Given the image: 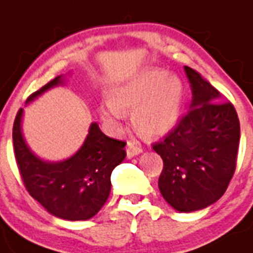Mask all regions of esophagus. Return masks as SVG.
<instances>
[{
  "instance_id": "34e87169",
  "label": "esophagus",
  "mask_w": 253,
  "mask_h": 253,
  "mask_svg": "<svg viewBox=\"0 0 253 253\" xmlns=\"http://www.w3.org/2000/svg\"><path fill=\"white\" fill-rule=\"evenodd\" d=\"M143 151V149L139 147V145L134 144L132 142H127V148H126V153H127V158H133V156L138 155Z\"/></svg>"
}]
</instances>
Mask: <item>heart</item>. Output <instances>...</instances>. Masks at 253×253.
Here are the masks:
<instances>
[{
	"instance_id": "1",
	"label": "heart",
	"mask_w": 253,
	"mask_h": 253,
	"mask_svg": "<svg viewBox=\"0 0 253 253\" xmlns=\"http://www.w3.org/2000/svg\"><path fill=\"white\" fill-rule=\"evenodd\" d=\"M184 102L182 80L164 70H149L116 89L110 104L100 113L106 124L119 127L124 113L133 111L132 121L138 132L147 137H160L177 126Z\"/></svg>"
}]
</instances>
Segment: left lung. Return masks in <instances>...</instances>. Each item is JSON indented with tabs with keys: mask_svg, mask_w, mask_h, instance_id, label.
I'll list each match as a JSON object with an SVG mask.
<instances>
[{
	"mask_svg": "<svg viewBox=\"0 0 253 253\" xmlns=\"http://www.w3.org/2000/svg\"><path fill=\"white\" fill-rule=\"evenodd\" d=\"M190 110L153 149L164 161L159 189L179 212L205 209L227 190L236 167L240 122L229 100L195 70L184 66Z\"/></svg>",
	"mask_w": 253,
	"mask_h": 253,
	"instance_id": "left-lung-1",
	"label": "left lung"
}]
</instances>
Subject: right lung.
Returning a JSON list of instances; mask_svg holds the SVG:
<instances>
[{
    "label": "right lung",
    "instance_id": "right-lung-1",
    "mask_svg": "<svg viewBox=\"0 0 253 253\" xmlns=\"http://www.w3.org/2000/svg\"><path fill=\"white\" fill-rule=\"evenodd\" d=\"M60 84L63 78L57 76L34 92L26 104ZM21 116L20 108L13 125V144L28 193L49 213L63 219L86 220L97 214L110 194L111 172L126 158V143L109 138L93 122L75 155L64 161H44L26 144L21 133Z\"/></svg>",
    "mask_w": 253,
    "mask_h": 253
}]
</instances>
